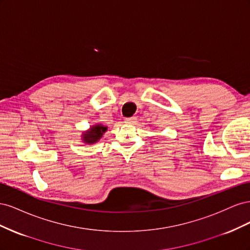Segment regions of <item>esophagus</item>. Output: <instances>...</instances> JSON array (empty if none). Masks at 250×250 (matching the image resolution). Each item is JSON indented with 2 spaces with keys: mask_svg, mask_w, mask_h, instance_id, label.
Instances as JSON below:
<instances>
[{
  "mask_svg": "<svg viewBox=\"0 0 250 250\" xmlns=\"http://www.w3.org/2000/svg\"><path fill=\"white\" fill-rule=\"evenodd\" d=\"M126 123H129V124H134L137 122V118L135 117H131V118H126Z\"/></svg>",
  "mask_w": 250,
  "mask_h": 250,
  "instance_id": "esophagus-1",
  "label": "esophagus"
}]
</instances>
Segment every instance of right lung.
I'll return each instance as SVG.
<instances>
[{"instance_id": "add662e5", "label": "right lung", "mask_w": 250, "mask_h": 250, "mask_svg": "<svg viewBox=\"0 0 250 250\" xmlns=\"http://www.w3.org/2000/svg\"><path fill=\"white\" fill-rule=\"evenodd\" d=\"M106 130L107 126H104L102 124H96L94 126H90L87 131L82 133V141L86 144L97 143L102 138L103 133Z\"/></svg>"}]
</instances>
